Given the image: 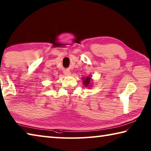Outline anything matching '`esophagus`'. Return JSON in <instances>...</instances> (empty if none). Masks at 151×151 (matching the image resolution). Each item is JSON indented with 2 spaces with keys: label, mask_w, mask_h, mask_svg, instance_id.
I'll return each instance as SVG.
<instances>
[{
  "label": "esophagus",
  "mask_w": 151,
  "mask_h": 151,
  "mask_svg": "<svg viewBox=\"0 0 151 151\" xmlns=\"http://www.w3.org/2000/svg\"><path fill=\"white\" fill-rule=\"evenodd\" d=\"M64 73L66 75H67V76H70V75H71V73L70 72L69 70H65V71H64Z\"/></svg>",
  "instance_id": "esophagus-1"
}]
</instances>
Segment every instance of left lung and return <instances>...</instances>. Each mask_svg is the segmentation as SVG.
Wrapping results in <instances>:
<instances>
[{"mask_svg": "<svg viewBox=\"0 0 151 151\" xmlns=\"http://www.w3.org/2000/svg\"><path fill=\"white\" fill-rule=\"evenodd\" d=\"M91 77H92V76H86V77L82 78L83 85H85V86H86V87L90 88V87H91V86L93 85H92L93 81H92Z\"/></svg>", "mask_w": 151, "mask_h": 151, "instance_id": "1", "label": "left lung"}]
</instances>
